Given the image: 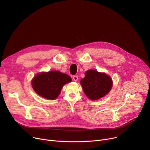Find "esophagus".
<instances>
[{
    "mask_svg": "<svg viewBox=\"0 0 150 150\" xmlns=\"http://www.w3.org/2000/svg\"><path fill=\"white\" fill-rule=\"evenodd\" d=\"M78 79V76H77L76 75H74V76H73V80H74V81H77Z\"/></svg>",
    "mask_w": 150,
    "mask_h": 150,
    "instance_id": "obj_1",
    "label": "esophagus"
}]
</instances>
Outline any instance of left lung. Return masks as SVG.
<instances>
[{"mask_svg":"<svg viewBox=\"0 0 150 150\" xmlns=\"http://www.w3.org/2000/svg\"><path fill=\"white\" fill-rule=\"evenodd\" d=\"M85 95L92 100L105 97L112 87L111 78L105 73L95 70H88L80 81Z\"/></svg>","mask_w":150,"mask_h":150,"instance_id":"left-lung-1","label":"left lung"}]
</instances>
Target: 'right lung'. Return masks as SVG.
<instances>
[{"label": "right lung", "instance_id": "1", "mask_svg": "<svg viewBox=\"0 0 150 150\" xmlns=\"http://www.w3.org/2000/svg\"><path fill=\"white\" fill-rule=\"evenodd\" d=\"M71 81L72 78L68 75L58 70H52L36 75L31 81V84L39 96L53 100L60 94L63 86Z\"/></svg>", "mask_w": 150, "mask_h": 150}]
</instances>
